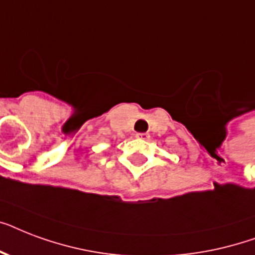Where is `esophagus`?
<instances>
[{
  "mask_svg": "<svg viewBox=\"0 0 255 255\" xmlns=\"http://www.w3.org/2000/svg\"><path fill=\"white\" fill-rule=\"evenodd\" d=\"M136 137H137V139H140V140H149V137H151V136H149V133H136Z\"/></svg>",
  "mask_w": 255,
  "mask_h": 255,
  "instance_id": "esophagus-1",
  "label": "esophagus"
}]
</instances>
